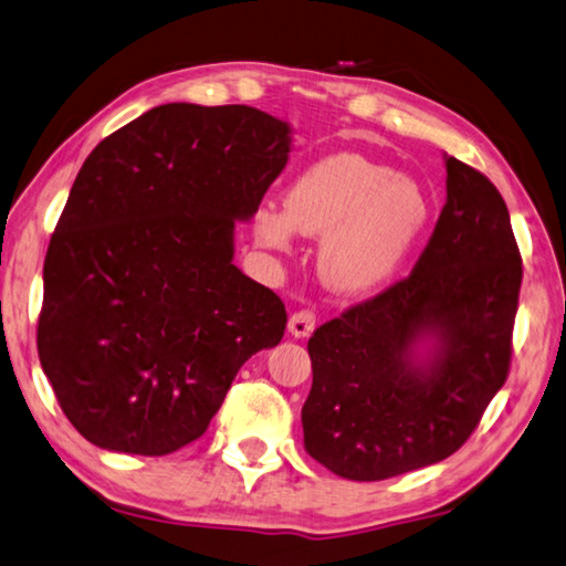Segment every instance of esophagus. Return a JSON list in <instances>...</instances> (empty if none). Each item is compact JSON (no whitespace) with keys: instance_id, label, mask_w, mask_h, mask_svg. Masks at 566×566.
<instances>
[{"instance_id":"obj_1","label":"esophagus","mask_w":566,"mask_h":566,"mask_svg":"<svg viewBox=\"0 0 566 566\" xmlns=\"http://www.w3.org/2000/svg\"><path fill=\"white\" fill-rule=\"evenodd\" d=\"M315 323H318V318H315L313 311H298L291 315L289 333L293 338H308V335L315 331Z\"/></svg>"}]
</instances>
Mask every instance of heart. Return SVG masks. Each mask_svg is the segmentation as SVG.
<instances>
[{
	"mask_svg": "<svg viewBox=\"0 0 566 566\" xmlns=\"http://www.w3.org/2000/svg\"><path fill=\"white\" fill-rule=\"evenodd\" d=\"M255 211V241L289 251L295 231L321 238L318 275L331 291H378L408 261L430 223V198L410 176L360 154L311 164L283 196Z\"/></svg>",
	"mask_w": 566,
	"mask_h": 566,
	"instance_id": "1",
	"label": "heart"
}]
</instances>
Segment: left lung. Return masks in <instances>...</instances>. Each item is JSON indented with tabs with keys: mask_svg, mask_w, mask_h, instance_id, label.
<instances>
[{
	"mask_svg": "<svg viewBox=\"0 0 566 566\" xmlns=\"http://www.w3.org/2000/svg\"><path fill=\"white\" fill-rule=\"evenodd\" d=\"M448 198L412 273L321 325L303 444L375 482L458 452L507 380L522 258L488 176L444 154Z\"/></svg>",
	"mask_w": 566,
	"mask_h": 566,
	"instance_id": "8db88e82",
	"label": "left lung"
}]
</instances>
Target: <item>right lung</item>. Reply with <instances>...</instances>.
Instances as JSON below:
<instances>
[{"instance_id": "1", "label": "right lung", "mask_w": 566, "mask_h": 566, "mask_svg": "<svg viewBox=\"0 0 566 566\" xmlns=\"http://www.w3.org/2000/svg\"><path fill=\"white\" fill-rule=\"evenodd\" d=\"M291 148L261 108L164 104L88 154L46 251L36 348L96 448L198 440L241 365L281 343L283 301L233 253Z\"/></svg>"}]
</instances>
